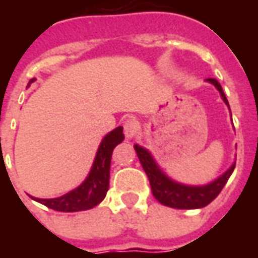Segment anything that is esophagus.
<instances>
[{
  "label": "esophagus",
  "mask_w": 258,
  "mask_h": 258,
  "mask_svg": "<svg viewBox=\"0 0 258 258\" xmlns=\"http://www.w3.org/2000/svg\"><path fill=\"white\" fill-rule=\"evenodd\" d=\"M138 130H140V125H138V121L134 120V118H128V120L124 121V135L128 140L134 138L137 133H138Z\"/></svg>",
  "instance_id": "esophagus-1"
}]
</instances>
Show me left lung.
Returning a JSON list of instances; mask_svg holds the SVG:
<instances>
[{"instance_id":"8db88e82","label":"left lung","mask_w":258,"mask_h":258,"mask_svg":"<svg viewBox=\"0 0 258 258\" xmlns=\"http://www.w3.org/2000/svg\"><path fill=\"white\" fill-rule=\"evenodd\" d=\"M206 81L216 87L217 91L221 95L222 101L225 102V105L229 107V103H228L227 96L222 91L221 84L216 79H207ZM134 149L138 155L142 167L145 170L148 178H149L153 196L162 205L173 207V209H186V210L202 209V207L211 203L221 192L224 185L227 184L228 178L231 177L233 168H235V162H233L232 166L228 168L225 173L221 174L218 178L211 181L209 184L185 185L170 178L167 174L159 167V164L148 149L142 148L138 144H135Z\"/></svg>"}]
</instances>
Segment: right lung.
Segmentation results:
<instances>
[{
    "mask_svg": "<svg viewBox=\"0 0 258 258\" xmlns=\"http://www.w3.org/2000/svg\"><path fill=\"white\" fill-rule=\"evenodd\" d=\"M34 80L36 79H31L29 85L34 83ZM123 127H117L103 137L96 151L90 173L83 181V184H80L76 189L70 190L63 196L53 198V199H38L34 196L31 198L52 210L64 211V213L90 210L92 207L98 206L105 199L107 189H109L112 152L120 142H123Z\"/></svg>",
    "mask_w": 258,
    "mask_h": 258,
    "instance_id": "obj_1",
    "label": "right lung"
}]
</instances>
